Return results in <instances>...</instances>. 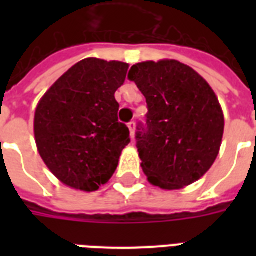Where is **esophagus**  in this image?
Segmentation results:
<instances>
[{
  "mask_svg": "<svg viewBox=\"0 0 256 256\" xmlns=\"http://www.w3.org/2000/svg\"><path fill=\"white\" fill-rule=\"evenodd\" d=\"M128 126V130H130V136H132V140H134V136H136V122H130Z\"/></svg>",
  "mask_w": 256,
  "mask_h": 256,
  "instance_id": "34e87169",
  "label": "esophagus"
}]
</instances>
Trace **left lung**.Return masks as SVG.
<instances>
[{
  "instance_id": "obj_1",
  "label": "left lung",
  "mask_w": 256,
  "mask_h": 256,
  "mask_svg": "<svg viewBox=\"0 0 256 256\" xmlns=\"http://www.w3.org/2000/svg\"><path fill=\"white\" fill-rule=\"evenodd\" d=\"M128 80L146 98V124L136 148L148 182L178 190L202 178L218 156L224 118L214 90L190 66L175 60L140 62Z\"/></svg>"
}]
</instances>
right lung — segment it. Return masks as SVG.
Wrapping results in <instances>:
<instances>
[{
  "label": "right lung",
  "instance_id": "right-lung-1",
  "mask_svg": "<svg viewBox=\"0 0 256 256\" xmlns=\"http://www.w3.org/2000/svg\"><path fill=\"white\" fill-rule=\"evenodd\" d=\"M124 62L86 58L70 68L40 100L34 116L38 152L66 186L96 191L116 170L130 132L118 122L116 92Z\"/></svg>",
  "mask_w": 256,
  "mask_h": 256
}]
</instances>
